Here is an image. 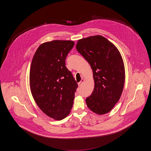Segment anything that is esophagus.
Returning a JSON list of instances; mask_svg holds the SVG:
<instances>
[{
	"instance_id": "34e87169",
	"label": "esophagus",
	"mask_w": 151,
	"mask_h": 151,
	"mask_svg": "<svg viewBox=\"0 0 151 151\" xmlns=\"http://www.w3.org/2000/svg\"><path fill=\"white\" fill-rule=\"evenodd\" d=\"M83 79H81V81L79 83H78V86H81L83 84Z\"/></svg>"
}]
</instances>
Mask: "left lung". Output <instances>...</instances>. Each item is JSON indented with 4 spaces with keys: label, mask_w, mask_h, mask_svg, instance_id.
<instances>
[{
    "label": "left lung",
    "mask_w": 151,
    "mask_h": 151,
    "mask_svg": "<svg viewBox=\"0 0 151 151\" xmlns=\"http://www.w3.org/2000/svg\"><path fill=\"white\" fill-rule=\"evenodd\" d=\"M77 51L93 72L94 88L86 99L88 108L98 115L109 112L119 101L125 82V68L117 48L101 35L78 40Z\"/></svg>",
    "instance_id": "obj_1"
}]
</instances>
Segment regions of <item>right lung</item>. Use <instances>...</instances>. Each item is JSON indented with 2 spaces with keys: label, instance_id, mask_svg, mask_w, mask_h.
Masks as SVG:
<instances>
[{
  "label": "right lung",
  "instance_id": "right-lung-1",
  "mask_svg": "<svg viewBox=\"0 0 151 151\" xmlns=\"http://www.w3.org/2000/svg\"><path fill=\"white\" fill-rule=\"evenodd\" d=\"M75 42L54 40L42 44L31 63L29 81L32 96L40 110L55 120L70 112L78 84L65 60Z\"/></svg>",
  "mask_w": 151,
  "mask_h": 151
}]
</instances>
